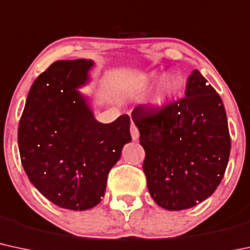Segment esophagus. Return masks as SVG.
I'll return each mask as SVG.
<instances>
[{
	"mask_svg": "<svg viewBox=\"0 0 250 250\" xmlns=\"http://www.w3.org/2000/svg\"><path fill=\"white\" fill-rule=\"evenodd\" d=\"M130 134H131V139H133L134 141H136V140L139 139V136H140L139 129H138V127L134 125V123H131V125H130Z\"/></svg>",
	"mask_w": 250,
	"mask_h": 250,
	"instance_id": "34e87169",
	"label": "esophagus"
}]
</instances>
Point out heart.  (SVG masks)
Listing matches in <instances>:
<instances>
[{
	"instance_id": "obj_1",
	"label": "heart",
	"mask_w": 250,
	"mask_h": 250,
	"mask_svg": "<svg viewBox=\"0 0 250 250\" xmlns=\"http://www.w3.org/2000/svg\"><path fill=\"white\" fill-rule=\"evenodd\" d=\"M180 85H182V79H180L179 76L171 75L165 77L161 82L159 89L156 90L155 94L150 98L149 104L152 106H156V108L163 106L178 91Z\"/></svg>"
}]
</instances>
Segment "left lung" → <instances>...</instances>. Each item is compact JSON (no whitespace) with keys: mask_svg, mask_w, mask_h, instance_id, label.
Wrapping results in <instances>:
<instances>
[{"mask_svg":"<svg viewBox=\"0 0 250 250\" xmlns=\"http://www.w3.org/2000/svg\"><path fill=\"white\" fill-rule=\"evenodd\" d=\"M207 83L194 70L182 100L155 109L139 105L131 112L146 152L148 191L164 209H190L223 179L231 147L227 114Z\"/></svg>","mask_w":250,"mask_h":250,"instance_id":"8db88e82","label":"left lung"}]
</instances>
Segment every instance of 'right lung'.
Returning <instances> with one entry per match:
<instances>
[{
    "label": "right lung",
    "instance_id": "obj_1",
    "mask_svg": "<svg viewBox=\"0 0 250 250\" xmlns=\"http://www.w3.org/2000/svg\"><path fill=\"white\" fill-rule=\"evenodd\" d=\"M92 60H58L33 83L19 123L21 163L43 197L70 210L101 202L109 171L131 141L130 119L95 120L76 89L89 79Z\"/></svg>",
    "mask_w": 250,
    "mask_h": 250
}]
</instances>
